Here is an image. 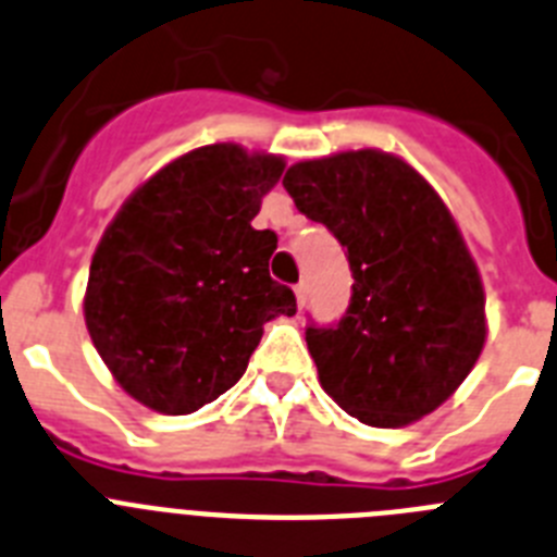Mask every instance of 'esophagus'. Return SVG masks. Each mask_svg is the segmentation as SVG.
Returning a JSON list of instances; mask_svg holds the SVG:
<instances>
[{
    "label": "esophagus",
    "mask_w": 557,
    "mask_h": 557,
    "mask_svg": "<svg viewBox=\"0 0 557 557\" xmlns=\"http://www.w3.org/2000/svg\"><path fill=\"white\" fill-rule=\"evenodd\" d=\"M294 294H297V306H299V308L306 306V294H308L306 283H299V285H297V288H294Z\"/></svg>",
    "instance_id": "esophagus-1"
}]
</instances>
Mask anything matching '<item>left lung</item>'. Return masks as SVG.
<instances>
[{"label": "left lung", "instance_id": "1", "mask_svg": "<svg viewBox=\"0 0 557 557\" xmlns=\"http://www.w3.org/2000/svg\"><path fill=\"white\" fill-rule=\"evenodd\" d=\"M283 187L345 246L352 272L338 325L306 327L322 389L375 429L434 412L487 336L480 269L443 198L375 148L292 164Z\"/></svg>", "mask_w": 557, "mask_h": 557}]
</instances>
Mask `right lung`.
<instances>
[{
  "label": "right lung",
  "mask_w": 557,
  "mask_h": 557,
  "mask_svg": "<svg viewBox=\"0 0 557 557\" xmlns=\"http://www.w3.org/2000/svg\"><path fill=\"white\" fill-rule=\"evenodd\" d=\"M283 157L235 143L173 159L128 196L89 265L84 317L114 381L162 414H190L238 384L263 325L294 317L255 230Z\"/></svg>",
  "instance_id": "obj_1"
}]
</instances>
